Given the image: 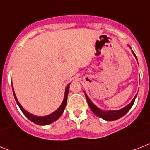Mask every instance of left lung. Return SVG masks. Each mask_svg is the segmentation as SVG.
Here are the masks:
<instances>
[{
    "mask_svg": "<svg viewBox=\"0 0 150 150\" xmlns=\"http://www.w3.org/2000/svg\"><path fill=\"white\" fill-rule=\"evenodd\" d=\"M132 54H134V56L136 57L135 56V53L132 51ZM137 59V57H136ZM85 95H86V98L87 103H88V104H89V107H90V109L93 112V114H95L96 116H98L99 117H101V118L104 119L106 121H115V120H117V119L121 118V117H123L124 115H125L129 110L132 108V105L134 104V102H135V100L136 98V96H137V94L135 95V96L134 97L132 100V102L128 104L126 107H125L124 108L121 110H103L100 109L98 107L95 106L93 104V103L92 102L90 99L88 97V96L86 95V93H85Z\"/></svg>",
    "mask_w": 150,
    "mask_h": 150,
    "instance_id": "1",
    "label": "left lung"
}]
</instances>
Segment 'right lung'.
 <instances>
[{"mask_svg":"<svg viewBox=\"0 0 150 150\" xmlns=\"http://www.w3.org/2000/svg\"><path fill=\"white\" fill-rule=\"evenodd\" d=\"M69 86H70V84H68V86H67V87H66L63 102H62L61 106L59 107L58 109L56 110H55L54 112H53L52 114L44 117L36 116V115H33V114H30V113H29L28 111H26V110H25L22 106H21L19 102L18 101L17 98H16V96H15V92H14L13 86H12V90H13L14 96H15V101H16V103H17V104L18 105V107H19V108L22 111V113L25 114V116L27 118L29 119V120H30L32 122H33V123L36 124V125H47L51 124L53 123L54 121H57V119L61 116V114H63L64 110V108H65L66 107V103H67V99H68V92H69Z\"/></svg>","mask_w":150,"mask_h":150,"instance_id":"right-lung-1","label":"right lung"}]
</instances>
